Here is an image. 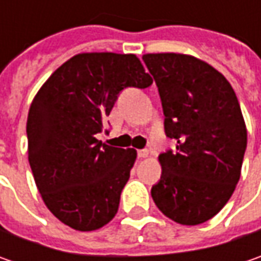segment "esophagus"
<instances>
[{
    "label": "esophagus",
    "mask_w": 261,
    "mask_h": 261,
    "mask_svg": "<svg viewBox=\"0 0 261 261\" xmlns=\"http://www.w3.org/2000/svg\"><path fill=\"white\" fill-rule=\"evenodd\" d=\"M148 155H149V151H148L146 148H144V149H139V151H138V156H139V158H145V156H148Z\"/></svg>",
    "instance_id": "34e87169"
}]
</instances>
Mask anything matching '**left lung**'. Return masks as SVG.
<instances>
[{
    "mask_svg": "<svg viewBox=\"0 0 261 261\" xmlns=\"http://www.w3.org/2000/svg\"><path fill=\"white\" fill-rule=\"evenodd\" d=\"M158 87L164 132L175 149L160 154L163 173L151 189L156 207L181 225L209 221L240 180L247 129L231 84L193 56H142Z\"/></svg>",
    "mask_w": 261,
    "mask_h": 261,
    "instance_id": "8db88e82",
    "label": "left lung"
}]
</instances>
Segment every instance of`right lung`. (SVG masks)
Instances as JSON below:
<instances>
[{
  "mask_svg": "<svg viewBox=\"0 0 261 261\" xmlns=\"http://www.w3.org/2000/svg\"><path fill=\"white\" fill-rule=\"evenodd\" d=\"M152 78L135 55L80 54L36 94L27 117L29 163L47 209L76 231L110 222L136 160L135 149L97 139L119 94Z\"/></svg>",
  "mask_w": 261,
  "mask_h": 261,
  "instance_id": "add662e5",
  "label": "right lung"
}]
</instances>
